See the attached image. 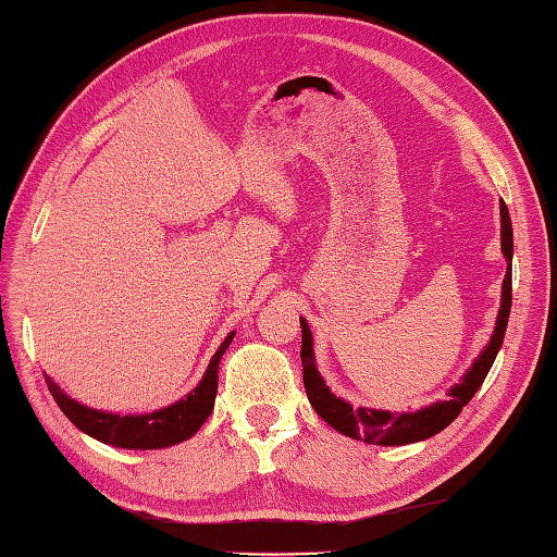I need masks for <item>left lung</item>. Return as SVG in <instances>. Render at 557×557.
Wrapping results in <instances>:
<instances>
[{
	"label": "left lung",
	"mask_w": 557,
	"mask_h": 557,
	"mask_svg": "<svg viewBox=\"0 0 557 557\" xmlns=\"http://www.w3.org/2000/svg\"><path fill=\"white\" fill-rule=\"evenodd\" d=\"M500 250L508 262L504 286H500V309L496 317V329L492 333V341L486 345L480 357L468 369V373L460 377V383L449 389V399L435 401L430 406H423L420 411L413 413H392L381 409H351V404L345 399L335 397L325 385L321 373L317 371L314 359V337H311L309 323L300 317L302 325V377L309 404L314 406V411L329 423L333 430L343 432V435L351 440H361L369 444L381 446H401L411 442H423L432 435H437L446 425H451L463 411V406L474 397V392L484 383L486 373H490L492 363L498 355L500 345H504L506 325L510 317V302H512V224L506 202H500Z\"/></svg>",
	"instance_id": "8db88e82"
}]
</instances>
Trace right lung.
Segmentation results:
<instances>
[{
  "label": "right lung",
  "mask_w": 557,
  "mask_h": 557,
  "mask_svg": "<svg viewBox=\"0 0 557 557\" xmlns=\"http://www.w3.org/2000/svg\"><path fill=\"white\" fill-rule=\"evenodd\" d=\"M232 341H234V333H228L224 337V343L220 345V349H216L214 357L210 359L202 381L188 392L184 399L174 401L165 406V409H158L153 413L120 416V413L89 409V406L67 397L49 375H45V381L51 397L61 406V411L77 430H83L85 435L99 440L103 444L120 446V449H165V446L180 444L188 437H194L200 430V425L206 423L208 416L212 413L214 397H216V371H220V359L224 357V351L228 345H232Z\"/></svg>",
  "instance_id": "right-lung-1"
}]
</instances>
